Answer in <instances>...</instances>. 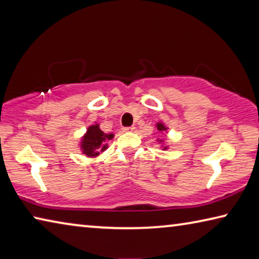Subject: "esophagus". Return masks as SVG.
<instances>
[{
	"mask_svg": "<svg viewBox=\"0 0 259 259\" xmlns=\"http://www.w3.org/2000/svg\"><path fill=\"white\" fill-rule=\"evenodd\" d=\"M134 130H135V126H126V128L123 129L124 133H133Z\"/></svg>",
	"mask_w": 259,
	"mask_h": 259,
	"instance_id": "1",
	"label": "esophagus"
}]
</instances>
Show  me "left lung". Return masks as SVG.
Here are the masks:
<instances>
[{"label": "left lung", "mask_w": 259, "mask_h": 259, "mask_svg": "<svg viewBox=\"0 0 259 259\" xmlns=\"http://www.w3.org/2000/svg\"><path fill=\"white\" fill-rule=\"evenodd\" d=\"M155 126L157 128V131H159V133H163V131L168 130V128H166V126L164 125L163 122H157ZM157 143L162 144V150H163V151L168 150V145H164V140L163 139H157Z\"/></svg>", "instance_id": "obj_1"}]
</instances>
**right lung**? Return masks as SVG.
Masks as SVG:
<instances>
[{
    "mask_svg": "<svg viewBox=\"0 0 259 259\" xmlns=\"http://www.w3.org/2000/svg\"><path fill=\"white\" fill-rule=\"evenodd\" d=\"M113 134H105L99 128L98 123L90 125L87 133L83 135L80 143V150L82 154L88 157H96L100 152L106 151L108 148V140L113 139Z\"/></svg>",
    "mask_w": 259,
    "mask_h": 259,
    "instance_id": "obj_1",
    "label": "right lung"
}]
</instances>
